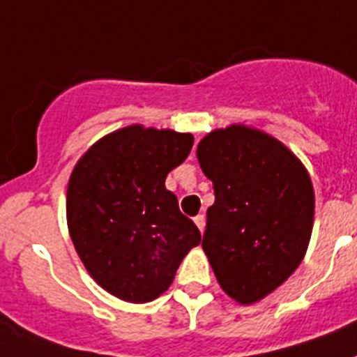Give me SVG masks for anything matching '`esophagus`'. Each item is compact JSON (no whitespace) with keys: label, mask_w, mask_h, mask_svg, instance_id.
Returning a JSON list of instances; mask_svg holds the SVG:
<instances>
[{"label":"esophagus","mask_w":357,"mask_h":357,"mask_svg":"<svg viewBox=\"0 0 357 357\" xmlns=\"http://www.w3.org/2000/svg\"><path fill=\"white\" fill-rule=\"evenodd\" d=\"M194 223H196V227L199 230H205V215L203 214H199V215H196V218H194Z\"/></svg>","instance_id":"esophagus-1"}]
</instances>
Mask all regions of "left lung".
<instances>
[{"label":"left lung","instance_id":"1","mask_svg":"<svg viewBox=\"0 0 357 357\" xmlns=\"http://www.w3.org/2000/svg\"><path fill=\"white\" fill-rule=\"evenodd\" d=\"M196 155L215 194L202 247L225 294L252 305L303 261L314 225L308 170L280 139L241 123L206 134Z\"/></svg>","mask_w":357,"mask_h":357}]
</instances>
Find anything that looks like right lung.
I'll return each mask as SVG.
<instances>
[{"instance_id": "add662e5", "label": "right lung", "mask_w": 357, "mask_h": 357, "mask_svg": "<svg viewBox=\"0 0 357 357\" xmlns=\"http://www.w3.org/2000/svg\"><path fill=\"white\" fill-rule=\"evenodd\" d=\"M192 145L190 132L128 125L98 139L72 170L68 232L86 272L109 294L128 303L160 298L202 243L165 187Z\"/></svg>"}]
</instances>
